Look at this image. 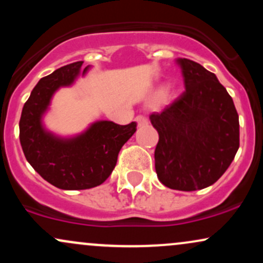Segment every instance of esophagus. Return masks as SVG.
I'll return each mask as SVG.
<instances>
[{
  "mask_svg": "<svg viewBox=\"0 0 263 263\" xmlns=\"http://www.w3.org/2000/svg\"><path fill=\"white\" fill-rule=\"evenodd\" d=\"M135 120H136V122H137L138 126H144L148 123V120H147L144 116H142V115H138Z\"/></svg>",
  "mask_w": 263,
  "mask_h": 263,
  "instance_id": "esophagus-1",
  "label": "esophagus"
}]
</instances>
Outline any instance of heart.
Listing matches in <instances>:
<instances>
[{"instance_id":"obj_1","label":"heart","mask_w":263,"mask_h":263,"mask_svg":"<svg viewBox=\"0 0 263 263\" xmlns=\"http://www.w3.org/2000/svg\"><path fill=\"white\" fill-rule=\"evenodd\" d=\"M162 93H163V90H159V91L157 92V96H162Z\"/></svg>"}]
</instances>
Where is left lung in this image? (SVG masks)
<instances>
[{"label": "left lung", "instance_id": "left-lung-1", "mask_svg": "<svg viewBox=\"0 0 263 263\" xmlns=\"http://www.w3.org/2000/svg\"><path fill=\"white\" fill-rule=\"evenodd\" d=\"M184 91L151 123L159 135L155 165L159 182L193 192L219 179L240 146L238 115L232 98L215 74L193 60H177Z\"/></svg>", "mask_w": 263, "mask_h": 263}]
</instances>
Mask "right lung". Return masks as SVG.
<instances>
[{
  "mask_svg": "<svg viewBox=\"0 0 263 263\" xmlns=\"http://www.w3.org/2000/svg\"><path fill=\"white\" fill-rule=\"evenodd\" d=\"M83 63H71L42 78L20 120V141L26 159L43 179L64 190L90 189L104 183L112 173L120 149L137 127L136 122L122 126L98 121L71 138L58 137L44 128L42 117L54 92L74 83ZM87 69L81 74L85 75Z\"/></svg>",
  "mask_w": 263,
  "mask_h": 263,
  "instance_id": "obj_1",
  "label": "right lung"
}]
</instances>
